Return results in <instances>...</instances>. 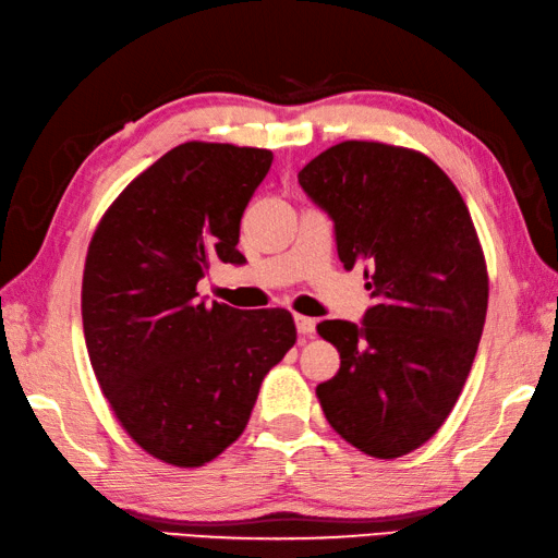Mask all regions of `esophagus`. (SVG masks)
Instances as JSON below:
<instances>
[{
  "label": "esophagus",
  "instance_id": "esophagus-1",
  "mask_svg": "<svg viewBox=\"0 0 558 558\" xmlns=\"http://www.w3.org/2000/svg\"><path fill=\"white\" fill-rule=\"evenodd\" d=\"M296 330L301 335H306V338H311V335L315 332V320L308 318V315H296Z\"/></svg>",
  "mask_w": 558,
  "mask_h": 558
}]
</instances>
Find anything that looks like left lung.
<instances>
[{
    "label": "left lung",
    "mask_w": 558,
    "mask_h": 558,
    "mask_svg": "<svg viewBox=\"0 0 558 558\" xmlns=\"http://www.w3.org/2000/svg\"><path fill=\"white\" fill-rule=\"evenodd\" d=\"M299 184L332 218L344 269L362 265L374 299L362 325H318L340 372L315 393L352 447L403 457L442 427L478 350L488 271L474 220L427 155L398 145L338 143Z\"/></svg>",
    "instance_id": "obj_1"
}]
</instances>
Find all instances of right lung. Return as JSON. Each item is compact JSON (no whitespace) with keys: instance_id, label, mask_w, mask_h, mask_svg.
I'll return each mask as SVG.
<instances>
[{"instance_id":"1","label":"right lung","mask_w":558,"mask_h":558,"mask_svg":"<svg viewBox=\"0 0 558 558\" xmlns=\"http://www.w3.org/2000/svg\"><path fill=\"white\" fill-rule=\"evenodd\" d=\"M275 155L182 143L123 189L99 220L82 277L92 369L125 433L194 469L243 435L262 378L296 342L289 311L206 306L214 259L243 265L240 218Z\"/></svg>"}]
</instances>
